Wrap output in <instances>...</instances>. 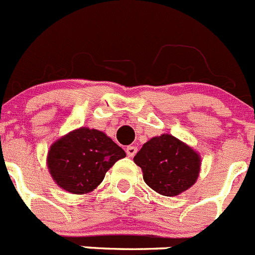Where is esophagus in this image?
<instances>
[{
  "label": "esophagus",
  "mask_w": 255,
  "mask_h": 255,
  "mask_svg": "<svg viewBox=\"0 0 255 255\" xmlns=\"http://www.w3.org/2000/svg\"><path fill=\"white\" fill-rule=\"evenodd\" d=\"M126 152H127L128 157H133L135 153H137V147L135 146H128L126 148Z\"/></svg>",
  "instance_id": "1"
}]
</instances>
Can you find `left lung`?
<instances>
[{
	"label": "left lung",
	"instance_id": "8db88e82",
	"mask_svg": "<svg viewBox=\"0 0 255 255\" xmlns=\"http://www.w3.org/2000/svg\"><path fill=\"white\" fill-rule=\"evenodd\" d=\"M151 189L165 196L186 191L197 180L200 156L171 134L153 137L133 158Z\"/></svg>",
	"mask_w": 255,
	"mask_h": 255
}]
</instances>
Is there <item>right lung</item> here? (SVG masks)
<instances>
[{"label":"right lung","instance_id":"add662e5","mask_svg":"<svg viewBox=\"0 0 255 255\" xmlns=\"http://www.w3.org/2000/svg\"><path fill=\"white\" fill-rule=\"evenodd\" d=\"M126 152L98 129L79 128L50 147L47 167L61 189L87 194L103 181L106 172Z\"/></svg>","mask_w":255,"mask_h":255}]
</instances>
